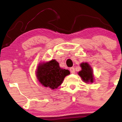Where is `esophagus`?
Segmentation results:
<instances>
[{"label":"esophagus","mask_w":122,"mask_h":122,"mask_svg":"<svg viewBox=\"0 0 122 122\" xmlns=\"http://www.w3.org/2000/svg\"><path fill=\"white\" fill-rule=\"evenodd\" d=\"M70 71L71 72V74H75V69L73 67H71L70 68Z\"/></svg>","instance_id":"obj_1"}]
</instances>
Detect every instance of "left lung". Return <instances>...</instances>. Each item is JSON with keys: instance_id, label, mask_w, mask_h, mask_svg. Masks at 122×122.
Segmentation results:
<instances>
[{"instance_id": "8db88e82", "label": "left lung", "mask_w": 122, "mask_h": 122, "mask_svg": "<svg viewBox=\"0 0 122 122\" xmlns=\"http://www.w3.org/2000/svg\"><path fill=\"white\" fill-rule=\"evenodd\" d=\"M81 70L78 72V75L85 83H93L94 76L93 71L91 66L87 62H83L80 64Z\"/></svg>"}]
</instances>
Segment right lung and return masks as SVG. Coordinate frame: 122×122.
<instances>
[{"label":"right lung","mask_w":122,"mask_h":122,"mask_svg":"<svg viewBox=\"0 0 122 122\" xmlns=\"http://www.w3.org/2000/svg\"><path fill=\"white\" fill-rule=\"evenodd\" d=\"M70 74L69 70L60 68L58 62L55 60H52L39 64L36 76L42 86L54 90L62 84L65 77Z\"/></svg>","instance_id":"add662e5"}]
</instances>
